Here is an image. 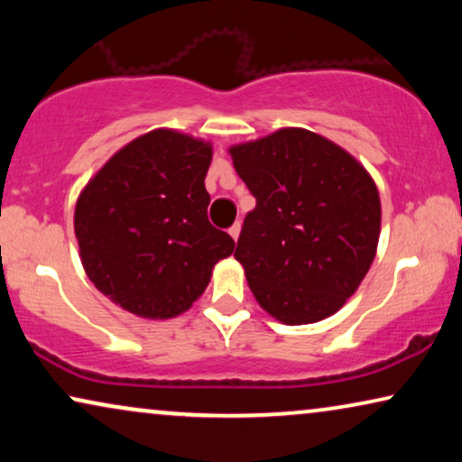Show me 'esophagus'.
Instances as JSON below:
<instances>
[{"instance_id": "1", "label": "esophagus", "mask_w": 462, "mask_h": 462, "mask_svg": "<svg viewBox=\"0 0 462 462\" xmlns=\"http://www.w3.org/2000/svg\"><path fill=\"white\" fill-rule=\"evenodd\" d=\"M239 231H242V225H239V223H236V225H233L231 229H229V236H231L233 239H236V242H237V237H239Z\"/></svg>"}]
</instances>
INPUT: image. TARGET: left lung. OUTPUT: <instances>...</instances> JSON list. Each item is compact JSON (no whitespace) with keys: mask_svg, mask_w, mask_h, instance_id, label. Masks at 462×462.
Listing matches in <instances>:
<instances>
[{"mask_svg":"<svg viewBox=\"0 0 462 462\" xmlns=\"http://www.w3.org/2000/svg\"><path fill=\"white\" fill-rule=\"evenodd\" d=\"M256 198L236 258L264 311L288 326L330 318L376 256L381 198L362 163L305 128L229 147Z\"/></svg>","mask_w":462,"mask_h":462,"instance_id":"8db88e82","label":"left lung"}]
</instances>
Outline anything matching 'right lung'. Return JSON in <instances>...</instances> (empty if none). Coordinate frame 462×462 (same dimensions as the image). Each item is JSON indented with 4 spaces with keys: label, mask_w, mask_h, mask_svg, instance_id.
Here are the masks:
<instances>
[{
    "label": "right lung",
    "mask_w": 462,
    "mask_h": 462,
    "mask_svg": "<svg viewBox=\"0 0 462 462\" xmlns=\"http://www.w3.org/2000/svg\"><path fill=\"white\" fill-rule=\"evenodd\" d=\"M212 144L157 128L125 144L75 204L86 275L106 299L144 319H170L204 294L236 242L208 220Z\"/></svg>",
    "instance_id": "add662e5"
}]
</instances>
